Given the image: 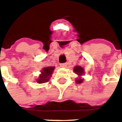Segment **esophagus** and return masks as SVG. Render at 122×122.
<instances>
[{
	"label": "esophagus",
	"instance_id": "34e87169",
	"mask_svg": "<svg viewBox=\"0 0 122 122\" xmlns=\"http://www.w3.org/2000/svg\"><path fill=\"white\" fill-rule=\"evenodd\" d=\"M66 66H67V63L60 64V66H61V67H66Z\"/></svg>",
	"mask_w": 122,
	"mask_h": 122
}]
</instances>
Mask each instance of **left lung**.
I'll list each match as a JSON object with an SVG mask.
<instances>
[{
  "label": "left lung",
  "mask_w": 122,
  "mask_h": 122,
  "mask_svg": "<svg viewBox=\"0 0 122 122\" xmlns=\"http://www.w3.org/2000/svg\"><path fill=\"white\" fill-rule=\"evenodd\" d=\"M74 71H75V73H76V74H78L79 75H81L83 73V69L82 67L81 66H76L75 68H74ZM76 82L77 83H81L83 82V79H78L76 81Z\"/></svg>",
  "instance_id": "obj_1"
}]
</instances>
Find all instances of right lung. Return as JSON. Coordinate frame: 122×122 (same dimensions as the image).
<instances>
[{"label":"right lung","instance_id":"add662e5","mask_svg":"<svg viewBox=\"0 0 122 122\" xmlns=\"http://www.w3.org/2000/svg\"><path fill=\"white\" fill-rule=\"evenodd\" d=\"M54 66H47L43 68L41 71V75L39 76V78L37 79L36 81L39 83H43L45 82L48 81L49 79V77L51 76V74L53 73L54 70Z\"/></svg>","mask_w":122,"mask_h":122}]
</instances>
